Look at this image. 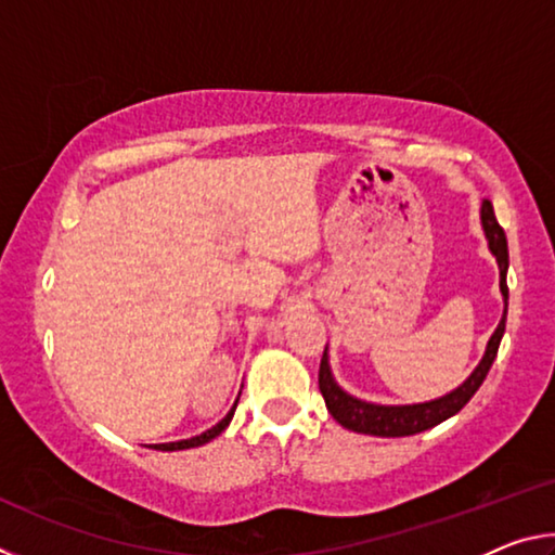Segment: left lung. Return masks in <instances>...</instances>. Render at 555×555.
<instances>
[{
    "label": "left lung",
    "instance_id": "left-lung-1",
    "mask_svg": "<svg viewBox=\"0 0 555 555\" xmlns=\"http://www.w3.org/2000/svg\"><path fill=\"white\" fill-rule=\"evenodd\" d=\"M482 228L487 240H490V249L496 257V264H500V286L504 298H509V288H506V269H509V249H506V234L502 224L496 222L492 203H482ZM504 323L506 313L502 315V323L496 325L494 335L490 337V345H487V352L482 357L480 367H477L469 379L450 391L448 397L428 401V403H413V406H377V403H367L345 393L331 377V367H327V357L323 352L321 370H318V387L325 399V406L331 411V416L337 424L357 430V434L367 436H382V438H401V436H413L421 434V430H428L438 424H443L446 418L455 416V413L465 406V403L475 397V391L482 387V382L490 372L496 350H500L502 335H504Z\"/></svg>",
    "mask_w": 555,
    "mask_h": 555
}]
</instances>
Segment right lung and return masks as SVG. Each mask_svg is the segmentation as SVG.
Wrapping results in <instances>:
<instances>
[{"mask_svg": "<svg viewBox=\"0 0 555 555\" xmlns=\"http://www.w3.org/2000/svg\"><path fill=\"white\" fill-rule=\"evenodd\" d=\"M234 409H237V403H234L232 406V411L228 413V416H224L218 426H212L210 430H205V434H201V436H195V438H188V440H178V443H162V446H152L154 450H185V448H198V446H203V443H208V440H212L215 436H220L224 428H228V424H230V418H232V413H234Z\"/></svg>", "mask_w": 555, "mask_h": 555, "instance_id": "add662e5", "label": "right lung"}]
</instances>
